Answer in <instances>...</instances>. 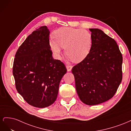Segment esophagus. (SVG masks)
<instances>
[{"label": "esophagus", "instance_id": "obj_1", "mask_svg": "<svg viewBox=\"0 0 131 131\" xmlns=\"http://www.w3.org/2000/svg\"><path fill=\"white\" fill-rule=\"evenodd\" d=\"M72 67H73L72 66H68V65L66 66V68L67 69V71H68V72H70V71H71V70H72Z\"/></svg>", "mask_w": 131, "mask_h": 131}]
</instances>
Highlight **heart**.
<instances>
[{"label": "heart", "mask_w": 131, "mask_h": 131, "mask_svg": "<svg viewBox=\"0 0 131 131\" xmlns=\"http://www.w3.org/2000/svg\"><path fill=\"white\" fill-rule=\"evenodd\" d=\"M53 38L49 40V46L54 56L61 58L63 53V47L69 61L75 62L82 61L89 54L92 38L88 30L76 29L71 27H61L55 30Z\"/></svg>", "instance_id": "obj_1"}]
</instances>
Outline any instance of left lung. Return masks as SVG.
I'll return each mask as SVG.
<instances>
[{"mask_svg": "<svg viewBox=\"0 0 131 131\" xmlns=\"http://www.w3.org/2000/svg\"><path fill=\"white\" fill-rule=\"evenodd\" d=\"M89 54L73 67L75 88L84 103L94 105L112 98L122 79V56L116 42L102 30L91 28Z\"/></svg>", "mask_w": 131, "mask_h": 131, "instance_id": "left-lung-1", "label": "left lung"}]
</instances>
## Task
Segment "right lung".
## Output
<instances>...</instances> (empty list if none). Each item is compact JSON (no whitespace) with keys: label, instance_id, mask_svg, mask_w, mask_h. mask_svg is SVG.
<instances>
[{"label":"right lung","instance_id":"1","mask_svg":"<svg viewBox=\"0 0 131 131\" xmlns=\"http://www.w3.org/2000/svg\"><path fill=\"white\" fill-rule=\"evenodd\" d=\"M45 26L33 31L15 54L13 75L16 88L31 106L43 108L56 100L59 83L67 73L65 65L54 59Z\"/></svg>","mask_w":131,"mask_h":131}]
</instances>
